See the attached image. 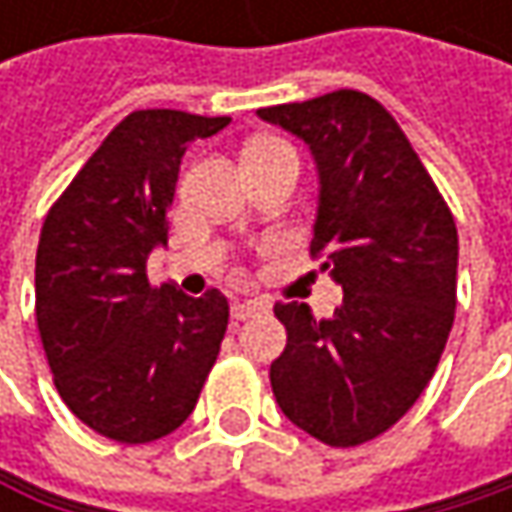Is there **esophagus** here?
<instances>
[{"mask_svg":"<svg viewBox=\"0 0 512 512\" xmlns=\"http://www.w3.org/2000/svg\"><path fill=\"white\" fill-rule=\"evenodd\" d=\"M260 311H266V305L263 302H257V299H240V302H234L231 305V317L237 320V323H243V320H249V317H255Z\"/></svg>","mask_w":512,"mask_h":512,"instance_id":"obj_1","label":"esophagus"}]
</instances>
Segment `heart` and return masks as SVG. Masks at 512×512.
Listing matches in <instances>:
<instances>
[{
  "label": "heart",
  "instance_id": "b5f03b06",
  "mask_svg": "<svg viewBox=\"0 0 512 512\" xmlns=\"http://www.w3.org/2000/svg\"><path fill=\"white\" fill-rule=\"evenodd\" d=\"M252 145H281V142H275V139H257Z\"/></svg>",
  "mask_w": 512,
  "mask_h": 512
}]
</instances>
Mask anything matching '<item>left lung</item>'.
<instances>
[{
  "mask_svg": "<svg viewBox=\"0 0 512 512\" xmlns=\"http://www.w3.org/2000/svg\"><path fill=\"white\" fill-rule=\"evenodd\" d=\"M308 145L320 174L311 257L341 287L332 320L278 302L287 347L269 382L308 436L353 448L394 427L445 353L457 308L460 240L406 133L373 97L341 88L257 109Z\"/></svg>",
  "mask_w": 512,
  "mask_h": 512,
  "instance_id": "1",
  "label": "left lung"
}]
</instances>
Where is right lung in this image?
<instances>
[{
	"instance_id": "right-lung-1",
	"label": "right lung",
	"mask_w": 512,
	"mask_h": 512,
	"mask_svg": "<svg viewBox=\"0 0 512 512\" xmlns=\"http://www.w3.org/2000/svg\"><path fill=\"white\" fill-rule=\"evenodd\" d=\"M231 118L130 112L79 168L44 219L35 317L55 388L94 433L145 445L174 433L216 364L228 299L148 281L168 240V207L189 142Z\"/></svg>"
}]
</instances>
